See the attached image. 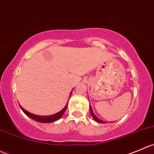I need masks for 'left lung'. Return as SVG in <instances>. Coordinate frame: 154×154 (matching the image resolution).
Masks as SVG:
<instances>
[{
	"label": "left lung",
	"mask_w": 154,
	"mask_h": 154,
	"mask_svg": "<svg viewBox=\"0 0 154 154\" xmlns=\"http://www.w3.org/2000/svg\"><path fill=\"white\" fill-rule=\"evenodd\" d=\"M90 112H91V115H92L93 118H94V119L95 120V121H97V122H98V123H101V124H103V123L105 122V121H103V120L99 119V118H97V116H95V115H94V112H93V110H92V109H91V106H90ZM112 122H113V121H112Z\"/></svg>",
	"instance_id": "left-lung-1"
}]
</instances>
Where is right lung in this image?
I'll use <instances>...</instances> for the list:
<instances>
[{"label": "right lung", "mask_w": 154, "mask_h": 154, "mask_svg": "<svg viewBox=\"0 0 154 154\" xmlns=\"http://www.w3.org/2000/svg\"><path fill=\"white\" fill-rule=\"evenodd\" d=\"M71 94H72V92H71L70 94H69V97H70ZM20 106L21 109L23 111L24 113H25L27 116H28L29 118H31V119L34 120V121H38V122H41V123H51V122H54V121H57L59 118H61V116L63 115V113H64L65 111H66V108H67V103H66V105L65 106V107L63 108V109H62L60 112H57V113L54 114V115H49V116H39V115H33V114H31V113H30V112H27V111H26L25 109H24L21 106Z\"/></svg>", "instance_id": "right-lung-1"}]
</instances>
